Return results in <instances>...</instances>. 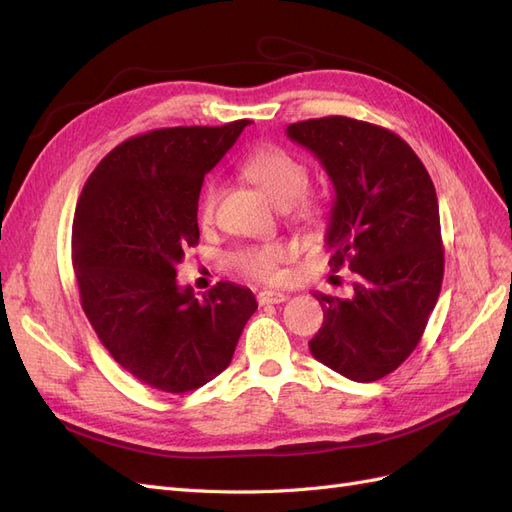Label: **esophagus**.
I'll return each instance as SVG.
<instances>
[{"label":"esophagus","instance_id":"esophagus-1","mask_svg":"<svg viewBox=\"0 0 512 512\" xmlns=\"http://www.w3.org/2000/svg\"><path fill=\"white\" fill-rule=\"evenodd\" d=\"M256 299L260 305H277V303H284L288 299V294L275 292V290H262L256 294Z\"/></svg>","mask_w":512,"mask_h":512}]
</instances>
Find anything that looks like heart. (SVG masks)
<instances>
[{
	"label": "heart",
	"instance_id": "1",
	"mask_svg": "<svg viewBox=\"0 0 512 512\" xmlns=\"http://www.w3.org/2000/svg\"><path fill=\"white\" fill-rule=\"evenodd\" d=\"M245 177L254 181L275 205H280L292 213V218L307 228H316L322 222L324 205L318 198H309L307 185L309 173L307 166L292 156L290 151L277 145L260 147L243 162ZM220 185L215 179H209L198 196V222L211 224L218 205ZM288 258V250L282 243H256L245 245L230 256L232 267L241 275L256 282L273 284L280 280V267Z\"/></svg>",
	"mask_w": 512,
	"mask_h": 512
}]
</instances>
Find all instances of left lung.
<instances>
[{"label": "left lung", "instance_id": "8db88e82", "mask_svg": "<svg viewBox=\"0 0 512 512\" xmlns=\"http://www.w3.org/2000/svg\"><path fill=\"white\" fill-rule=\"evenodd\" d=\"M335 188L329 265L354 273L350 299L314 294L324 322L316 359L354 382L389 376L421 342L444 277L440 209L412 147L376 123L342 115L290 123Z\"/></svg>", "mask_w": 512, "mask_h": 512}]
</instances>
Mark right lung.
<instances>
[{
    "label": "right lung",
    "mask_w": 512,
    "mask_h": 512,
    "mask_svg": "<svg viewBox=\"0 0 512 512\" xmlns=\"http://www.w3.org/2000/svg\"><path fill=\"white\" fill-rule=\"evenodd\" d=\"M247 123L132 136L106 153L76 203L72 267L83 312L113 359L162 393L222 374L258 307L250 288L220 282L198 301L175 280L200 239L205 175Z\"/></svg>",
    "instance_id": "right-lung-1"
}]
</instances>
